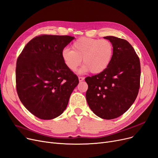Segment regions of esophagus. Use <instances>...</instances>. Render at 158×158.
Instances as JSON below:
<instances>
[{"mask_svg": "<svg viewBox=\"0 0 158 158\" xmlns=\"http://www.w3.org/2000/svg\"><path fill=\"white\" fill-rule=\"evenodd\" d=\"M78 80H79L80 81H83L84 80V77H78Z\"/></svg>", "mask_w": 158, "mask_h": 158, "instance_id": "34e87169", "label": "esophagus"}]
</instances>
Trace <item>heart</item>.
Returning a JSON list of instances; mask_svg holds the SVG:
<instances>
[{
    "label": "heart",
    "mask_w": 158,
    "mask_h": 158,
    "mask_svg": "<svg viewBox=\"0 0 158 158\" xmlns=\"http://www.w3.org/2000/svg\"><path fill=\"white\" fill-rule=\"evenodd\" d=\"M73 50L64 49L61 57L69 70L75 71L81 64L84 65L81 72L100 74L110 64L114 54L112 43L108 40H101L89 37H80L72 45Z\"/></svg>",
    "instance_id": "b5f03b06"
}]
</instances>
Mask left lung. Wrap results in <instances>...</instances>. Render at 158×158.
Wrapping results in <instances>:
<instances>
[{
	"label": "left lung",
	"instance_id": "left-lung-1",
	"mask_svg": "<svg viewBox=\"0 0 158 158\" xmlns=\"http://www.w3.org/2000/svg\"><path fill=\"white\" fill-rule=\"evenodd\" d=\"M114 46L112 61L100 74L85 78L88 85L86 100L91 110L102 119L122 116L137 97L140 88V59L126 40L108 36Z\"/></svg>",
	"mask_w": 158,
	"mask_h": 158
}]
</instances>
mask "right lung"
<instances>
[{"instance_id": "right-lung-1", "label": "right lung", "mask_w": 158, "mask_h": 158, "mask_svg": "<svg viewBox=\"0 0 158 158\" xmlns=\"http://www.w3.org/2000/svg\"><path fill=\"white\" fill-rule=\"evenodd\" d=\"M74 38L41 35L31 40L16 63V90L21 102L42 119L55 118L66 109L78 78L61 57L63 49Z\"/></svg>"}]
</instances>
